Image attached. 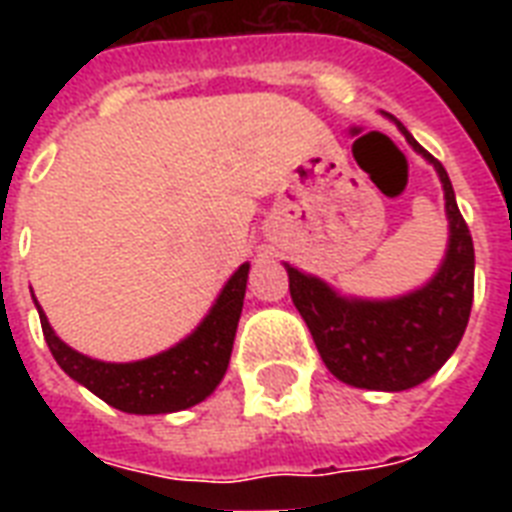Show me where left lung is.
<instances>
[{
    "mask_svg": "<svg viewBox=\"0 0 512 512\" xmlns=\"http://www.w3.org/2000/svg\"><path fill=\"white\" fill-rule=\"evenodd\" d=\"M414 151L444 183L449 249L428 287L398 300H342L324 281L287 265L289 292L311 329L321 361L337 380L366 390H406L436 374L460 345L473 305V239L454 199L444 164L433 159L398 122Z\"/></svg>",
    "mask_w": 512,
    "mask_h": 512,
    "instance_id": "8db88e82",
    "label": "left lung"
}]
</instances>
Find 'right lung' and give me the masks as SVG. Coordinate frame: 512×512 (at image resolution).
Here are the masks:
<instances>
[{"mask_svg": "<svg viewBox=\"0 0 512 512\" xmlns=\"http://www.w3.org/2000/svg\"><path fill=\"white\" fill-rule=\"evenodd\" d=\"M247 273V263L233 273L209 316L191 337L146 361L106 364L82 356L52 332L47 316L39 311L44 340L60 369L106 404L130 414L180 412L204 401L223 380L247 292Z\"/></svg>", "mask_w": 512, "mask_h": 512, "instance_id": "right-lung-1", "label": "right lung"}]
</instances>
